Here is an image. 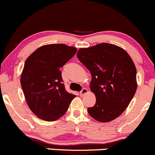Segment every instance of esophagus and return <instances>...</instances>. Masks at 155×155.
<instances>
[{"instance_id": "esophagus-1", "label": "esophagus", "mask_w": 155, "mask_h": 155, "mask_svg": "<svg viewBox=\"0 0 155 155\" xmlns=\"http://www.w3.org/2000/svg\"><path fill=\"white\" fill-rule=\"evenodd\" d=\"M87 93H88V90H87L86 88H83L82 89L81 91L80 92V96H84L85 94H87Z\"/></svg>"}]
</instances>
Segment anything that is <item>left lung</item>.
<instances>
[{
    "label": "left lung",
    "instance_id": "1",
    "mask_svg": "<svg viewBox=\"0 0 155 155\" xmlns=\"http://www.w3.org/2000/svg\"><path fill=\"white\" fill-rule=\"evenodd\" d=\"M77 56L91 74V91L95 94V105L88 114L96 120L106 123L124 112L137 88L136 69L124 49L102 43L80 48Z\"/></svg>",
    "mask_w": 155,
    "mask_h": 155
}]
</instances>
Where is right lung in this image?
Returning a JSON list of instances; mask_svg holds the SVG:
<instances>
[{
	"instance_id": "add662e5",
	"label": "right lung",
	"mask_w": 155,
	"mask_h": 155,
	"mask_svg": "<svg viewBox=\"0 0 155 155\" xmlns=\"http://www.w3.org/2000/svg\"><path fill=\"white\" fill-rule=\"evenodd\" d=\"M77 52L62 43L45 45L26 59L21 85L29 108L38 117L54 121L66 113L75 95L65 90L61 68Z\"/></svg>"
}]
</instances>
